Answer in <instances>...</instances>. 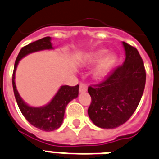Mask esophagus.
<instances>
[{
	"label": "esophagus",
	"instance_id": "1",
	"mask_svg": "<svg viewBox=\"0 0 159 159\" xmlns=\"http://www.w3.org/2000/svg\"><path fill=\"white\" fill-rule=\"evenodd\" d=\"M88 86L86 83H80V87H79V92L80 93H83V92H86L87 91Z\"/></svg>",
	"mask_w": 159,
	"mask_h": 159
}]
</instances>
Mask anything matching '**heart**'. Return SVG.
I'll return each instance as SVG.
<instances>
[{
  "label": "heart",
  "mask_w": 159,
  "mask_h": 159,
  "mask_svg": "<svg viewBox=\"0 0 159 159\" xmlns=\"http://www.w3.org/2000/svg\"><path fill=\"white\" fill-rule=\"evenodd\" d=\"M106 51H99L97 52L92 53L90 55L86 57V59L84 61L85 64H93L100 60L102 57L105 55ZM115 60V57L113 54L107 55L105 57H103V59L99 63L97 67L95 70V76L96 78H102L103 76L107 74V71L108 70V69L110 68V66L114 64Z\"/></svg>",
  "instance_id": "1"
}]
</instances>
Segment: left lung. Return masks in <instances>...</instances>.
Instances as JSON below:
<instances>
[{"label":"left lung","mask_w":159,"mask_h":159,"mask_svg":"<svg viewBox=\"0 0 159 159\" xmlns=\"http://www.w3.org/2000/svg\"><path fill=\"white\" fill-rule=\"evenodd\" d=\"M124 64L102 82L88 88L91 103L88 114L95 126L110 129L121 126L136 110L145 89L146 73L138 50L123 42Z\"/></svg>","instance_id":"8db88e82"}]
</instances>
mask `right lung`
<instances>
[{"label":"right lung","mask_w":159,"mask_h":159,"mask_svg":"<svg viewBox=\"0 0 159 159\" xmlns=\"http://www.w3.org/2000/svg\"><path fill=\"white\" fill-rule=\"evenodd\" d=\"M50 49H52L50 37L43 38L41 39L34 41L33 43H30L29 45L24 46L20 50L15 60L14 72L12 76L14 96L20 112L30 124H32L33 126L37 127L39 129L46 132L54 131L62 125L65 107L70 101L78 96L79 85L62 86L59 89V90L57 91L56 95L51 101V102L41 107H34L27 105L20 96L16 89L14 79H15V70L17 68V65L19 64V61L22 57H24L29 53L35 52L42 50H50Z\"/></svg>","instance_id":"1"}]
</instances>
